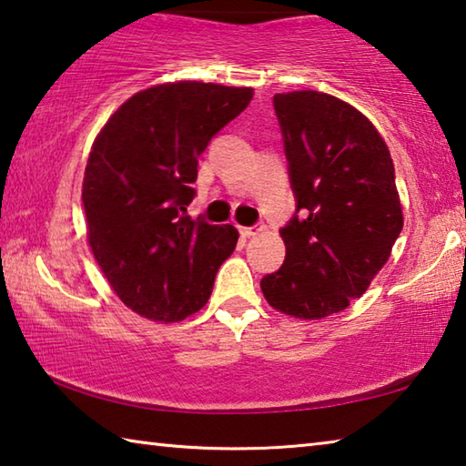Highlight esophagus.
I'll return each instance as SVG.
<instances>
[{"mask_svg": "<svg viewBox=\"0 0 466 466\" xmlns=\"http://www.w3.org/2000/svg\"><path fill=\"white\" fill-rule=\"evenodd\" d=\"M265 226L263 224H252V226H247V228H240V234L244 236V238H250V236H257L258 232H263Z\"/></svg>", "mask_w": 466, "mask_h": 466, "instance_id": "obj_1", "label": "esophagus"}]
</instances>
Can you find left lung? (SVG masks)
Listing matches in <instances>:
<instances>
[{
  "instance_id": "left-lung-1",
  "label": "left lung",
  "mask_w": 466,
  "mask_h": 466,
  "mask_svg": "<svg viewBox=\"0 0 466 466\" xmlns=\"http://www.w3.org/2000/svg\"><path fill=\"white\" fill-rule=\"evenodd\" d=\"M273 108L296 211L261 289L275 310L325 319L364 294L403 230L394 164L374 125L330 94H275Z\"/></svg>"
}]
</instances>
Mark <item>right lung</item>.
Returning a JSON list of instances; mask_svg holds the SVG:
<instances>
[{
  "mask_svg": "<svg viewBox=\"0 0 466 466\" xmlns=\"http://www.w3.org/2000/svg\"><path fill=\"white\" fill-rule=\"evenodd\" d=\"M250 88L203 82L137 92L106 121L86 164L82 201L102 273L131 310L177 322L203 309L238 242L234 226L187 216L197 160Z\"/></svg>",
  "mask_w": 466,
  "mask_h": 466,
  "instance_id": "right-lung-1",
  "label": "right lung"
}]
</instances>
